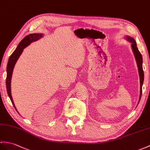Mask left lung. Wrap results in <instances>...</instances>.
Wrapping results in <instances>:
<instances>
[{
  "label": "left lung",
  "mask_w": 150,
  "mask_h": 150,
  "mask_svg": "<svg viewBox=\"0 0 150 150\" xmlns=\"http://www.w3.org/2000/svg\"><path fill=\"white\" fill-rule=\"evenodd\" d=\"M127 40L132 43V50H133V52H134L135 57V59H136V61H137L139 76H140V84H141L140 85V89H141L140 90L141 91H140V98H139V100H141V95H142V83H143V81H144V71H143V69H142V55L140 53V52H139L138 50L136 43H135V41L134 40V39H133V38H130V37H127Z\"/></svg>",
  "instance_id": "obj_1"
}]
</instances>
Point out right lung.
I'll use <instances>...</instances> for the list:
<instances>
[{
    "label": "right lung",
    "mask_w": 150,
    "mask_h": 150,
    "mask_svg": "<svg viewBox=\"0 0 150 150\" xmlns=\"http://www.w3.org/2000/svg\"><path fill=\"white\" fill-rule=\"evenodd\" d=\"M43 35L41 34H30L29 35H27L20 41V43L18 45V47L16 48V50L13 52V53L11 55V56L9 57V61L8 62V66H7L6 88L9 98L11 100L13 105L15 107V104L13 103V100L11 93V79L14 67H15L16 62L20 56L21 54L22 53L24 48L29 45H30V43L38 40Z\"/></svg>",
    "instance_id": "right-lung-1"
}]
</instances>
